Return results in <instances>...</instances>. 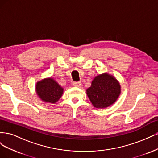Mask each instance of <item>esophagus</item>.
Returning a JSON list of instances; mask_svg holds the SVG:
<instances>
[{"mask_svg": "<svg viewBox=\"0 0 158 158\" xmlns=\"http://www.w3.org/2000/svg\"><path fill=\"white\" fill-rule=\"evenodd\" d=\"M73 84L74 86H75V87H80L81 82H74L73 83Z\"/></svg>", "mask_w": 158, "mask_h": 158, "instance_id": "1", "label": "esophagus"}]
</instances>
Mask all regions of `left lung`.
Masks as SVG:
<instances>
[{
	"mask_svg": "<svg viewBox=\"0 0 158 158\" xmlns=\"http://www.w3.org/2000/svg\"><path fill=\"white\" fill-rule=\"evenodd\" d=\"M121 85L113 76L105 73L95 76L86 94L95 108H107L115 102L121 94Z\"/></svg>",
	"mask_w": 158,
	"mask_h": 158,
	"instance_id": "obj_1",
	"label": "left lung"
}]
</instances>
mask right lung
Returning <instances> with one entry per match:
<instances>
[{"label": "right lung", "mask_w": 158, "mask_h": 158, "mask_svg": "<svg viewBox=\"0 0 158 158\" xmlns=\"http://www.w3.org/2000/svg\"><path fill=\"white\" fill-rule=\"evenodd\" d=\"M36 94L41 101L55 103L63 94L64 89L51 77L38 81L35 85Z\"/></svg>", "instance_id": "obj_1"}]
</instances>
